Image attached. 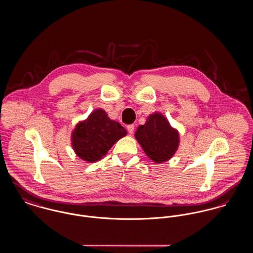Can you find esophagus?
Masks as SVG:
<instances>
[{
	"label": "esophagus",
	"instance_id": "1",
	"mask_svg": "<svg viewBox=\"0 0 253 253\" xmlns=\"http://www.w3.org/2000/svg\"><path fill=\"white\" fill-rule=\"evenodd\" d=\"M126 129H127L128 133L132 134V133H133V131H134V125H128V126H126Z\"/></svg>",
	"mask_w": 253,
	"mask_h": 253
}]
</instances>
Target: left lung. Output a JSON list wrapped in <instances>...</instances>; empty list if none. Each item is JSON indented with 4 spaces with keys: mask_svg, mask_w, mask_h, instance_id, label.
<instances>
[{
    "mask_svg": "<svg viewBox=\"0 0 253 253\" xmlns=\"http://www.w3.org/2000/svg\"><path fill=\"white\" fill-rule=\"evenodd\" d=\"M135 138L145 154L157 163L170 160L180 143L178 130L161 113L149 116L145 125L138 126Z\"/></svg>",
    "mask_w": 253,
    "mask_h": 253,
    "instance_id": "left-lung-1",
    "label": "left lung"
}]
</instances>
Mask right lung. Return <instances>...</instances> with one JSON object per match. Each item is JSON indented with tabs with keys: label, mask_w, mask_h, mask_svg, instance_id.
Masks as SVG:
<instances>
[{
	"label": "right lung",
	"mask_w": 253,
	"mask_h": 253,
	"mask_svg": "<svg viewBox=\"0 0 253 253\" xmlns=\"http://www.w3.org/2000/svg\"><path fill=\"white\" fill-rule=\"evenodd\" d=\"M126 133V128L110 120L104 110L95 109L87 120L76 125L71 134V144L81 160L94 162L101 160Z\"/></svg>",
	"instance_id": "obj_1"
}]
</instances>
